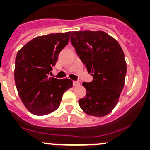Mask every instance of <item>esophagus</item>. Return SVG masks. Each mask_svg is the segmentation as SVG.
Here are the masks:
<instances>
[{
  "mask_svg": "<svg viewBox=\"0 0 150 150\" xmlns=\"http://www.w3.org/2000/svg\"><path fill=\"white\" fill-rule=\"evenodd\" d=\"M80 85V83L79 82H77V81H73V86H79Z\"/></svg>",
  "mask_w": 150,
  "mask_h": 150,
  "instance_id": "obj_1",
  "label": "esophagus"
}]
</instances>
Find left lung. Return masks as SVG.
I'll return each instance as SVG.
<instances>
[{
	"label": "left lung",
	"mask_w": 150,
	"mask_h": 150,
	"mask_svg": "<svg viewBox=\"0 0 150 150\" xmlns=\"http://www.w3.org/2000/svg\"><path fill=\"white\" fill-rule=\"evenodd\" d=\"M71 41L93 80L83 82L86 89L79 100L86 114L103 117L113 110L124 88L127 66L118 42L103 31H74Z\"/></svg>",
	"instance_id": "1"
}]
</instances>
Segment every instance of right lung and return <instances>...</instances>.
Returning <instances> with one entry per match:
<instances>
[{
    "label": "right lung",
    "instance_id": "add662e5",
    "mask_svg": "<svg viewBox=\"0 0 150 150\" xmlns=\"http://www.w3.org/2000/svg\"><path fill=\"white\" fill-rule=\"evenodd\" d=\"M70 34L67 32L37 36L18 51L15 86L24 106L33 114L43 116L55 111L64 93L72 87L69 79L49 77L59 53L68 44Z\"/></svg>",
    "mask_w": 150,
    "mask_h": 150
}]
</instances>
